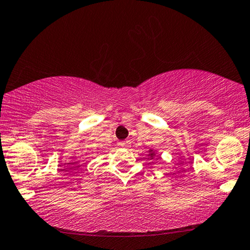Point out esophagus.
I'll list each match as a JSON object with an SVG mask.
<instances>
[{
    "instance_id": "34e87169",
    "label": "esophagus",
    "mask_w": 250,
    "mask_h": 250,
    "mask_svg": "<svg viewBox=\"0 0 250 250\" xmlns=\"http://www.w3.org/2000/svg\"><path fill=\"white\" fill-rule=\"evenodd\" d=\"M130 145H131L130 140H124V142H121V146L122 147H130Z\"/></svg>"
}]
</instances>
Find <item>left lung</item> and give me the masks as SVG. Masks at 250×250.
<instances>
[{
	"instance_id": "obj_1",
	"label": "left lung",
	"mask_w": 250,
	"mask_h": 250,
	"mask_svg": "<svg viewBox=\"0 0 250 250\" xmlns=\"http://www.w3.org/2000/svg\"><path fill=\"white\" fill-rule=\"evenodd\" d=\"M152 155H153V153H152Z\"/></svg>"
}]
</instances>
